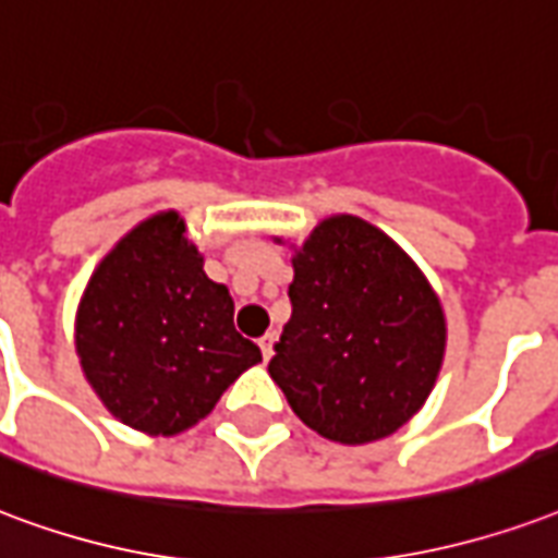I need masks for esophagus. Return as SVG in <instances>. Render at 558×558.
I'll return each mask as SVG.
<instances>
[{
    "label": "esophagus",
    "mask_w": 558,
    "mask_h": 558,
    "mask_svg": "<svg viewBox=\"0 0 558 558\" xmlns=\"http://www.w3.org/2000/svg\"><path fill=\"white\" fill-rule=\"evenodd\" d=\"M275 342H278V337H275V331H268V333H263V337H259V352H263V357H271V354H275Z\"/></svg>",
    "instance_id": "1"
}]
</instances>
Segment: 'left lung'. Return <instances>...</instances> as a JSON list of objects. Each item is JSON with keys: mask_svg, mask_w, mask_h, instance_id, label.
I'll use <instances>...</instances> for the list:
<instances>
[{"mask_svg": "<svg viewBox=\"0 0 558 558\" xmlns=\"http://www.w3.org/2000/svg\"><path fill=\"white\" fill-rule=\"evenodd\" d=\"M268 375L304 426L340 444L393 435L423 408L447 345L440 301L381 230L354 216L304 242Z\"/></svg>", "mask_w": 558, "mask_h": 558, "instance_id": "8db88e82", "label": "left lung"}]
</instances>
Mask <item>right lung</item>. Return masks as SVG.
<instances>
[{
  "label": "right lung",
  "instance_id": "obj_1",
  "mask_svg": "<svg viewBox=\"0 0 558 558\" xmlns=\"http://www.w3.org/2000/svg\"><path fill=\"white\" fill-rule=\"evenodd\" d=\"M82 373L102 405L147 435L204 420L263 361L233 328V299L206 278L177 213L147 218L90 278L76 316Z\"/></svg>",
  "mask_w": 558,
  "mask_h": 558
}]
</instances>
